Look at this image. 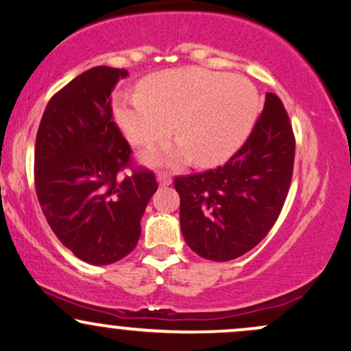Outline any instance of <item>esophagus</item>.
<instances>
[{
  "instance_id": "34e87169",
  "label": "esophagus",
  "mask_w": 351,
  "mask_h": 351,
  "mask_svg": "<svg viewBox=\"0 0 351 351\" xmlns=\"http://www.w3.org/2000/svg\"><path fill=\"white\" fill-rule=\"evenodd\" d=\"M156 180L158 183H160V186H168V184H171V176L167 175V173H158Z\"/></svg>"
}]
</instances>
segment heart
Wrapping results in <instances>:
<instances>
[{
    "label": "heart",
    "mask_w": 351,
    "mask_h": 351,
    "mask_svg": "<svg viewBox=\"0 0 351 351\" xmlns=\"http://www.w3.org/2000/svg\"><path fill=\"white\" fill-rule=\"evenodd\" d=\"M258 95L240 75L203 68L167 69L140 83V93L114 96L113 114L126 140L152 146L173 132L178 140L143 156L149 165L178 168L196 160L211 167L232 156L252 130Z\"/></svg>",
    "instance_id": "1"
}]
</instances>
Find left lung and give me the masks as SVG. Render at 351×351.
Masks as SVG:
<instances>
[{"label":"left lung","mask_w":351,"mask_h":351,"mask_svg":"<svg viewBox=\"0 0 351 351\" xmlns=\"http://www.w3.org/2000/svg\"><path fill=\"white\" fill-rule=\"evenodd\" d=\"M295 161V136L282 99L267 93L248 140L223 167L176 176L180 225L202 258L230 261L267 237L282 211Z\"/></svg>","instance_id":"8db88e82"}]
</instances>
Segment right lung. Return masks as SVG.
<instances>
[{"label":"right lung","mask_w":351,"mask_h":351,"mask_svg":"<svg viewBox=\"0 0 351 351\" xmlns=\"http://www.w3.org/2000/svg\"><path fill=\"white\" fill-rule=\"evenodd\" d=\"M125 69L95 66L49 99L34 146L38 202L58 240L90 265L133 252L141 217L158 184L130 167L128 141L113 121L110 95Z\"/></svg>","instance_id":"1"}]
</instances>
